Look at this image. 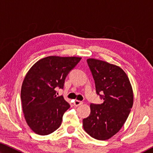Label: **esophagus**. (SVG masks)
Wrapping results in <instances>:
<instances>
[{
    "instance_id": "esophagus-1",
    "label": "esophagus",
    "mask_w": 153,
    "mask_h": 153,
    "mask_svg": "<svg viewBox=\"0 0 153 153\" xmlns=\"http://www.w3.org/2000/svg\"><path fill=\"white\" fill-rule=\"evenodd\" d=\"M83 104V102L80 101V100H76L74 102V105L76 106V107H78V106L81 105Z\"/></svg>"
}]
</instances>
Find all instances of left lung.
Here are the masks:
<instances>
[{"label":"left lung","instance_id":"8db88e82","mask_svg":"<svg viewBox=\"0 0 153 153\" xmlns=\"http://www.w3.org/2000/svg\"><path fill=\"white\" fill-rule=\"evenodd\" d=\"M87 63L96 91L104 102L90 105V114L83 120V127L92 138L106 140L120 130L130 113L134 102L132 87L121 67L95 59H87Z\"/></svg>","mask_w":153,"mask_h":153}]
</instances>
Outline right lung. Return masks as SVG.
Returning <instances> with one entry per match:
<instances>
[{
    "instance_id": "right-lung-1",
    "label": "right lung",
    "mask_w": 153,
    "mask_h": 153,
    "mask_svg": "<svg viewBox=\"0 0 153 153\" xmlns=\"http://www.w3.org/2000/svg\"><path fill=\"white\" fill-rule=\"evenodd\" d=\"M77 56H49L33 65L25 76L21 99L25 121L38 135H48L60 127L64 113L70 105L56 88H63L68 74L81 60Z\"/></svg>"
}]
</instances>
